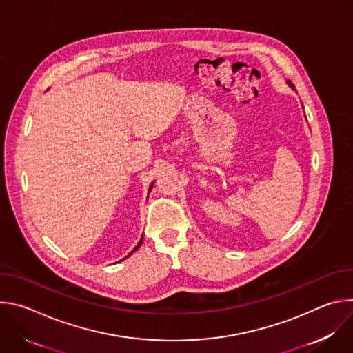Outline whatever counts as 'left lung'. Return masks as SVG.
Instances as JSON below:
<instances>
[{"mask_svg": "<svg viewBox=\"0 0 353 353\" xmlns=\"http://www.w3.org/2000/svg\"><path fill=\"white\" fill-rule=\"evenodd\" d=\"M288 83H289V85H290V88H293V89H294V85H293V83H292V82H290V81H288Z\"/></svg>", "mask_w": 353, "mask_h": 353, "instance_id": "left-lung-1", "label": "left lung"}]
</instances>
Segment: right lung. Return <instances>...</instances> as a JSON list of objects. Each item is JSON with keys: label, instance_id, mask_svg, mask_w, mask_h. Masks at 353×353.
Segmentation results:
<instances>
[{"label": "right lung", "instance_id": "add662e5", "mask_svg": "<svg viewBox=\"0 0 353 353\" xmlns=\"http://www.w3.org/2000/svg\"><path fill=\"white\" fill-rule=\"evenodd\" d=\"M150 188H152V187H150ZM141 244H142V239H141V240H139V243H138V244H137V247H135V248H134V250H132V251H131V253H130V254H132V253H134V251H135V250H138V248H139V245H141Z\"/></svg>", "mask_w": 353, "mask_h": 353}]
</instances>
